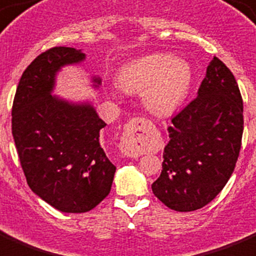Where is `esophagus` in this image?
Wrapping results in <instances>:
<instances>
[{"mask_svg": "<svg viewBox=\"0 0 256 256\" xmlns=\"http://www.w3.org/2000/svg\"><path fill=\"white\" fill-rule=\"evenodd\" d=\"M147 122L148 121H146L144 118L135 117L126 124L124 135L121 138V144H120V148L124 155L130 158L142 155L146 147Z\"/></svg>", "mask_w": 256, "mask_h": 256, "instance_id": "1", "label": "esophagus"}]
</instances>
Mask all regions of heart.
I'll list each match as a JSON object with an SVG mask.
<instances>
[{"label": "heart", "mask_w": 256, "mask_h": 256, "mask_svg": "<svg viewBox=\"0 0 256 256\" xmlns=\"http://www.w3.org/2000/svg\"><path fill=\"white\" fill-rule=\"evenodd\" d=\"M128 92L143 90V102L154 114L174 112L186 98L192 70L186 62L164 54H152L124 64L117 76Z\"/></svg>", "instance_id": "heart-1"}]
</instances>
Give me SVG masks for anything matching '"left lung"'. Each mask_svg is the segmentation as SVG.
<instances>
[{"label": "left lung", "instance_id": "left-lung-1", "mask_svg": "<svg viewBox=\"0 0 256 256\" xmlns=\"http://www.w3.org/2000/svg\"><path fill=\"white\" fill-rule=\"evenodd\" d=\"M243 101L232 70L213 58L197 97L172 118L154 194L172 210L193 212L229 182L240 156Z\"/></svg>", "mask_w": 256, "mask_h": 256}]
</instances>
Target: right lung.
Returning a JSON list of instances; mask_svg holds the SVG:
<instances>
[{
    "label": "right lung",
    "instance_id": "add662e5",
    "mask_svg": "<svg viewBox=\"0 0 256 256\" xmlns=\"http://www.w3.org/2000/svg\"><path fill=\"white\" fill-rule=\"evenodd\" d=\"M84 58L70 47L42 52L22 74L12 108V132L27 184L64 213L92 210L110 193L116 172L100 142L106 124L94 109L51 96L56 70Z\"/></svg>",
    "mask_w": 256,
    "mask_h": 256
}]
</instances>
